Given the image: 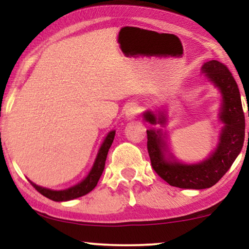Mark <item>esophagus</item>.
<instances>
[{
  "label": "esophagus",
  "instance_id": "obj_1",
  "mask_svg": "<svg viewBox=\"0 0 249 249\" xmlns=\"http://www.w3.org/2000/svg\"><path fill=\"white\" fill-rule=\"evenodd\" d=\"M138 114V107L137 104L136 103H130L128 105L127 107V111H125V117H127V119H134L136 115Z\"/></svg>",
  "mask_w": 249,
  "mask_h": 249
}]
</instances>
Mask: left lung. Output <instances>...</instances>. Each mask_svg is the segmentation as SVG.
Listing matches in <instances>:
<instances>
[{"label":"left lung","mask_w":249,"mask_h":249,"mask_svg":"<svg viewBox=\"0 0 249 249\" xmlns=\"http://www.w3.org/2000/svg\"><path fill=\"white\" fill-rule=\"evenodd\" d=\"M203 71L219 87L223 96L220 118L224 122V128L219 146L211 158L192 165L166 161L163 155L164 144L161 131L147 130V149L152 168L169 185L179 188L204 189L215 185L231 168L244 145L245 114L236 80L227 66L216 60L204 63ZM144 117L151 124H156L155 117L149 112ZM159 121L162 124L164 118Z\"/></svg>","instance_id":"obj_1"}]
</instances>
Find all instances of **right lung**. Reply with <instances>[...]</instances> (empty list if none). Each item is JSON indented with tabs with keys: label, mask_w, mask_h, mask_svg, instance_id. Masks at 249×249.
Segmentation results:
<instances>
[{
	"label": "right lung",
	"mask_w": 249,
	"mask_h": 249,
	"mask_svg": "<svg viewBox=\"0 0 249 249\" xmlns=\"http://www.w3.org/2000/svg\"><path fill=\"white\" fill-rule=\"evenodd\" d=\"M114 135L115 131H111L110 134L107 136L103 145L101 146L96 161H95L94 166L89 172V175H88L80 183H78V185L71 187V188H68L66 190H57L56 192V190L43 188V187L37 186L32 181H30V183H32L34 188H35L39 194H42L43 196L47 197V198L55 200V202H64V200H70L86 195V194L91 192V190L96 187L98 180H100L102 173L104 171L105 161H107L108 149H110L112 142H113Z\"/></svg>",
	"instance_id": "add662e5"
}]
</instances>
